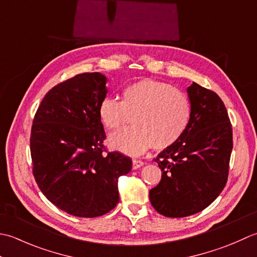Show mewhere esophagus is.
I'll use <instances>...</instances> for the list:
<instances>
[{"label":"esophagus","instance_id":"1","mask_svg":"<svg viewBox=\"0 0 257 257\" xmlns=\"http://www.w3.org/2000/svg\"><path fill=\"white\" fill-rule=\"evenodd\" d=\"M133 169L134 170H138V169H140L141 166H143L144 165V163L142 161H140V160H136V159H133Z\"/></svg>","mask_w":257,"mask_h":257}]
</instances>
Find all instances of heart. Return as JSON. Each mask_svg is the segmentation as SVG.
Segmentation results:
<instances>
[{"instance_id": "b5f03b06", "label": "heart", "mask_w": 257, "mask_h": 257, "mask_svg": "<svg viewBox=\"0 0 257 257\" xmlns=\"http://www.w3.org/2000/svg\"><path fill=\"white\" fill-rule=\"evenodd\" d=\"M133 114L134 126L125 127L109 135L108 144L126 155H140L153 144L155 150L170 148L187 128L191 105L183 92L164 82L141 80L127 85L122 99L103 98L98 116L104 126L115 130Z\"/></svg>"}]
</instances>
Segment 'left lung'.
<instances>
[{"mask_svg":"<svg viewBox=\"0 0 257 257\" xmlns=\"http://www.w3.org/2000/svg\"><path fill=\"white\" fill-rule=\"evenodd\" d=\"M187 94L191 117L186 131L154 160L162 179L150 191V201L167 217L193 215L216 200L226 185L233 149L232 125L217 94L195 82Z\"/></svg>","mask_w":257,"mask_h":257,"instance_id":"1","label":"left lung"}]
</instances>
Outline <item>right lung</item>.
Returning <instances> with one entry per match:
<instances>
[{"label":"right lung","mask_w":257,"mask_h":257,"mask_svg":"<svg viewBox=\"0 0 257 257\" xmlns=\"http://www.w3.org/2000/svg\"><path fill=\"white\" fill-rule=\"evenodd\" d=\"M107 78L82 73L48 92L31 131L33 175L41 192L62 211L78 217L104 215L118 203V177L132 160L118 152L103 153L106 135L98 105L106 97Z\"/></svg>","instance_id":"add662e5"}]
</instances>
